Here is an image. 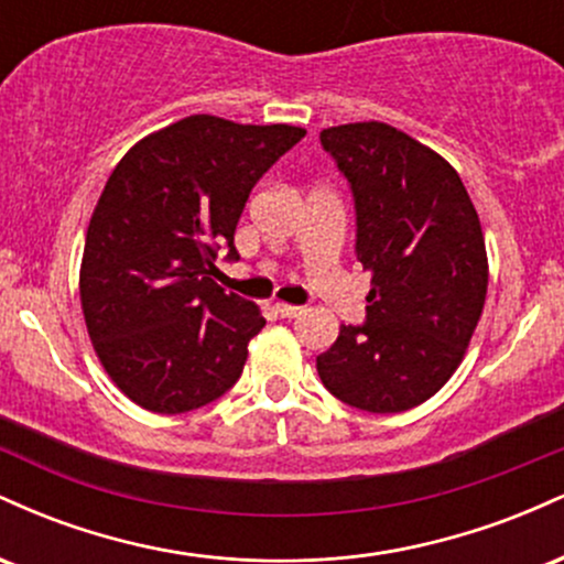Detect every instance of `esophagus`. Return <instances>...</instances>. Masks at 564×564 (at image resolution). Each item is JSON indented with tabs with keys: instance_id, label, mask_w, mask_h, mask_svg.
<instances>
[{
	"instance_id": "esophagus-1",
	"label": "esophagus",
	"mask_w": 564,
	"mask_h": 564,
	"mask_svg": "<svg viewBox=\"0 0 564 564\" xmlns=\"http://www.w3.org/2000/svg\"><path fill=\"white\" fill-rule=\"evenodd\" d=\"M273 310L275 315H281V318H296V315H302V307H296V304H289V302H275Z\"/></svg>"
}]
</instances>
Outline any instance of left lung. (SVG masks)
<instances>
[{
    "label": "left lung",
    "instance_id": "obj_1",
    "mask_svg": "<svg viewBox=\"0 0 564 564\" xmlns=\"http://www.w3.org/2000/svg\"><path fill=\"white\" fill-rule=\"evenodd\" d=\"M355 198V254L371 273L364 326L318 355L334 398L368 413L424 403L464 360L488 294L485 238L462 177L381 121L321 132Z\"/></svg>",
    "mask_w": 564,
    "mask_h": 564
}]
</instances>
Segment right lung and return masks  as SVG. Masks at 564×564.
I'll list each match as a JSON object with an SVG mask.
<instances>
[{
  "label": "right lung",
  "instance_id": "1",
  "mask_svg": "<svg viewBox=\"0 0 564 564\" xmlns=\"http://www.w3.org/2000/svg\"><path fill=\"white\" fill-rule=\"evenodd\" d=\"M304 138L302 127L196 113L142 138L102 187L84 243L79 294L102 368L132 403L187 413L241 377L264 318L225 294L251 187Z\"/></svg>",
  "mask_w": 564,
  "mask_h": 564
}]
</instances>
